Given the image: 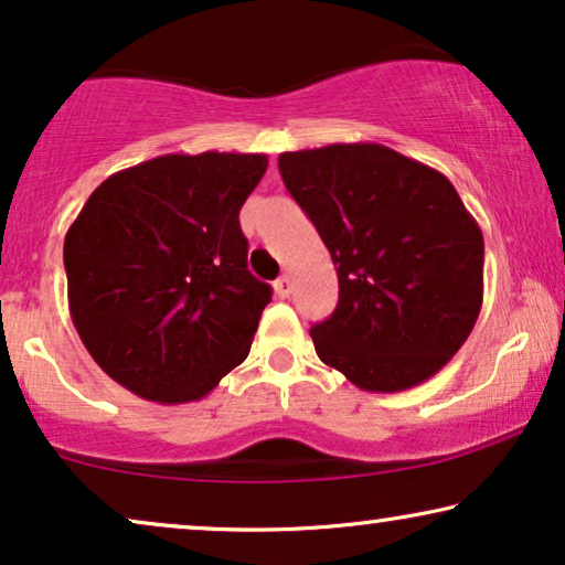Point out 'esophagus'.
Instances as JSON below:
<instances>
[{
    "instance_id": "esophagus-1",
    "label": "esophagus",
    "mask_w": 565,
    "mask_h": 565,
    "mask_svg": "<svg viewBox=\"0 0 565 565\" xmlns=\"http://www.w3.org/2000/svg\"><path fill=\"white\" fill-rule=\"evenodd\" d=\"M290 290H292V280H290L288 275H282L280 280H275V292H277V296H280V298H288Z\"/></svg>"
}]
</instances>
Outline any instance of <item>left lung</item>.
Instances as JSON below:
<instances>
[{
	"label": "left lung",
	"mask_w": 565,
	"mask_h": 565,
	"mask_svg": "<svg viewBox=\"0 0 565 565\" xmlns=\"http://www.w3.org/2000/svg\"><path fill=\"white\" fill-rule=\"evenodd\" d=\"M285 188L327 244L339 303L311 339L362 391L429 381L483 303V234L445 174L381 143L285 151Z\"/></svg>",
	"instance_id": "1"
}]
</instances>
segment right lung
Segmentation results:
<instances>
[{
  "label": "right lung",
  "instance_id": "add662e5",
  "mask_svg": "<svg viewBox=\"0 0 565 565\" xmlns=\"http://www.w3.org/2000/svg\"><path fill=\"white\" fill-rule=\"evenodd\" d=\"M265 172V153H167L107 177L68 226V311L122 388L190 404L246 360L273 288L238 211Z\"/></svg>",
  "mask_w": 565,
  "mask_h": 565
}]
</instances>
